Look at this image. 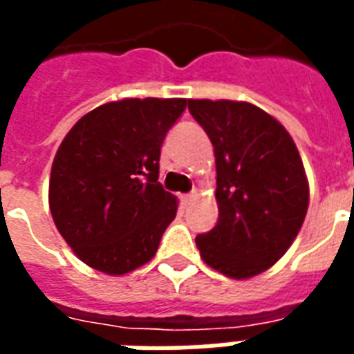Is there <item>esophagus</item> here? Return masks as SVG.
<instances>
[{
    "instance_id": "34e87169",
    "label": "esophagus",
    "mask_w": 354,
    "mask_h": 354,
    "mask_svg": "<svg viewBox=\"0 0 354 354\" xmlns=\"http://www.w3.org/2000/svg\"><path fill=\"white\" fill-rule=\"evenodd\" d=\"M193 197H195V193H187V195H182V203L184 205H189L193 201Z\"/></svg>"
}]
</instances>
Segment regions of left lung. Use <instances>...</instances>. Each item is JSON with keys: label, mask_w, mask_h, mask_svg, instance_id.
I'll list each match as a JSON object with an SVG mask.
<instances>
[{"label": "left lung", "mask_w": 354, "mask_h": 354, "mask_svg": "<svg viewBox=\"0 0 354 354\" xmlns=\"http://www.w3.org/2000/svg\"><path fill=\"white\" fill-rule=\"evenodd\" d=\"M216 155L218 223L195 243L205 263L250 279L279 261L301 230L309 184L294 140L254 104L187 100Z\"/></svg>", "instance_id": "left-lung-1"}]
</instances>
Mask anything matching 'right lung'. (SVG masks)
Here are the masks:
<instances>
[{"mask_svg": "<svg viewBox=\"0 0 354 354\" xmlns=\"http://www.w3.org/2000/svg\"><path fill=\"white\" fill-rule=\"evenodd\" d=\"M185 98H124L83 115L58 147L49 182L57 230L81 261L124 274L151 260L176 197L162 189V140Z\"/></svg>", "mask_w": 354, "mask_h": 354, "instance_id": "1", "label": "right lung"}]
</instances>
